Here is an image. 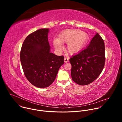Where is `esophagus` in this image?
<instances>
[{
  "instance_id": "obj_1",
  "label": "esophagus",
  "mask_w": 122,
  "mask_h": 122,
  "mask_svg": "<svg viewBox=\"0 0 122 122\" xmlns=\"http://www.w3.org/2000/svg\"><path fill=\"white\" fill-rule=\"evenodd\" d=\"M69 61V58L68 57H65L64 58V61L65 63L68 62Z\"/></svg>"
}]
</instances>
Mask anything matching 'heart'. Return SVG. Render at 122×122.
Wrapping results in <instances>:
<instances>
[{
	"label": "heart",
	"instance_id": "obj_1",
	"mask_svg": "<svg viewBox=\"0 0 122 122\" xmlns=\"http://www.w3.org/2000/svg\"><path fill=\"white\" fill-rule=\"evenodd\" d=\"M88 40L86 33L79 29H66L58 35L57 40H55L54 45L57 49L62 48L61 43H67V51L71 54H75L80 51Z\"/></svg>",
	"mask_w": 122,
	"mask_h": 122
}]
</instances>
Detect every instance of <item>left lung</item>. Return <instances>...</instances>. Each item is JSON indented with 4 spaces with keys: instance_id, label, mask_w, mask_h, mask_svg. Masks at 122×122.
<instances>
[{
    "instance_id": "obj_1",
    "label": "left lung",
    "mask_w": 122,
    "mask_h": 122,
    "mask_svg": "<svg viewBox=\"0 0 122 122\" xmlns=\"http://www.w3.org/2000/svg\"><path fill=\"white\" fill-rule=\"evenodd\" d=\"M105 44L98 33L89 46L69 59L72 80L81 85L94 81L102 71L105 63Z\"/></svg>"
}]
</instances>
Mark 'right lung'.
<instances>
[{"label": "right lung", "mask_w": 122, "mask_h": 122, "mask_svg": "<svg viewBox=\"0 0 122 122\" xmlns=\"http://www.w3.org/2000/svg\"><path fill=\"white\" fill-rule=\"evenodd\" d=\"M49 29L42 28L28 35L20 51V60L27 80L39 88L49 86L55 80L64 57L50 52Z\"/></svg>", "instance_id": "add662e5"}]
</instances>
